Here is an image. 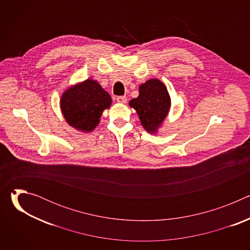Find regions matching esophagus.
Wrapping results in <instances>:
<instances>
[{
	"instance_id": "34e87169",
	"label": "esophagus",
	"mask_w": 250,
	"mask_h": 250,
	"mask_svg": "<svg viewBox=\"0 0 250 250\" xmlns=\"http://www.w3.org/2000/svg\"><path fill=\"white\" fill-rule=\"evenodd\" d=\"M117 102L120 104H125L126 103V97L125 96H119L117 98Z\"/></svg>"
}]
</instances>
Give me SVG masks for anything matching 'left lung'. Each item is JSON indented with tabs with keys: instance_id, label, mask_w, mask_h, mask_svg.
Returning <instances> with one entry per match:
<instances>
[{
	"instance_id": "1",
	"label": "left lung",
	"mask_w": 250,
	"mask_h": 250,
	"mask_svg": "<svg viewBox=\"0 0 250 250\" xmlns=\"http://www.w3.org/2000/svg\"><path fill=\"white\" fill-rule=\"evenodd\" d=\"M129 105L136 111L144 128L156 133L168 115L171 99L160 80L150 79L139 86V95L130 100Z\"/></svg>"
}]
</instances>
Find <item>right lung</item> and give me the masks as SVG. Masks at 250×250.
<instances>
[{
    "label": "right lung",
    "instance_id": "add662e5",
    "mask_svg": "<svg viewBox=\"0 0 250 250\" xmlns=\"http://www.w3.org/2000/svg\"><path fill=\"white\" fill-rule=\"evenodd\" d=\"M112 98L101 85L92 79L67 89L60 101L66 122L74 128L90 132L99 125L104 110L110 108Z\"/></svg>",
    "mask_w": 250,
    "mask_h": 250
}]
</instances>
